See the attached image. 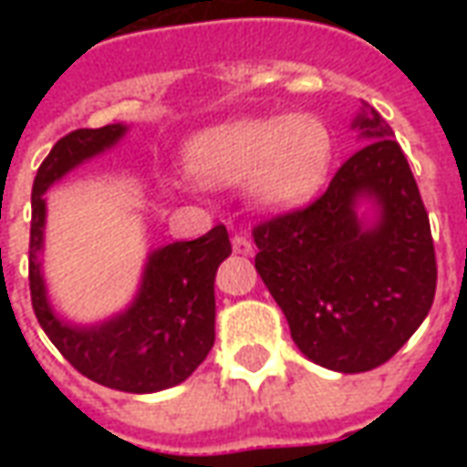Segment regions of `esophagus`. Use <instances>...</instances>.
<instances>
[{"label": "esophagus", "mask_w": 467, "mask_h": 467, "mask_svg": "<svg viewBox=\"0 0 467 467\" xmlns=\"http://www.w3.org/2000/svg\"><path fill=\"white\" fill-rule=\"evenodd\" d=\"M233 250L237 254H253V243L244 234H233Z\"/></svg>", "instance_id": "obj_1"}]
</instances>
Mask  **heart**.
Segmentation results:
<instances>
[{
  "instance_id": "1",
  "label": "heart",
  "mask_w": 467,
  "mask_h": 467,
  "mask_svg": "<svg viewBox=\"0 0 467 467\" xmlns=\"http://www.w3.org/2000/svg\"><path fill=\"white\" fill-rule=\"evenodd\" d=\"M333 137L317 117L240 119L204 130L184 147V167L202 184H240L267 207L313 197L327 177Z\"/></svg>"
}]
</instances>
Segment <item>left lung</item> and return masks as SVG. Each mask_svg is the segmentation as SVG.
I'll return each mask as SVG.
<instances>
[{"instance_id":"8db88e82","label":"left lung","mask_w":467,"mask_h":467,"mask_svg":"<svg viewBox=\"0 0 467 467\" xmlns=\"http://www.w3.org/2000/svg\"><path fill=\"white\" fill-rule=\"evenodd\" d=\"M355 124L368 142L327 190L253 227L254 270L295 345L337 372L390 360L425 320L438 283L431 220L390 124L368 105ZM362 193L381 204L370 231L354 214Z\"/></svg>"}]
</instances>
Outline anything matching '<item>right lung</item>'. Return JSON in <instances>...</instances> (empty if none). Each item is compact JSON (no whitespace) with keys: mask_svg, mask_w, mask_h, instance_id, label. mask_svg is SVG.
Returning <instances> with one entry per match:
<instances>
[{"mask_svg":"<svg viewBox=\"0 0 467 467\" xmlns=\"http://www.w3.org/2000/svg\"><path fill=\"white\" fill-rule=\"evenodd\" d=\"M124 134L122 124L65 134L47 154L32 184L29 293L47 337L89 380L122 392H154L187 380L214 343V273L233 253L224 224L157 250L144 270L142 290L124 315L97 327L59 323L49 310L39 273L47 187L95 157Z\"/></svg>","mask_w":467,"mask_h":467,"instance_id":"1","label":"right lung"}]
</instances>
